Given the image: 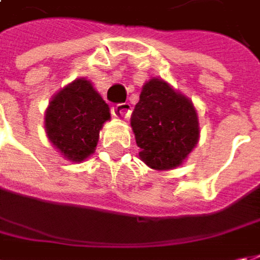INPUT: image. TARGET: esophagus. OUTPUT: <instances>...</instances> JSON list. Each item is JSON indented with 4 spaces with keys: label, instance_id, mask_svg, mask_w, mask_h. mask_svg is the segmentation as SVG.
<instances>
[{
    "label": "esophagus",
    "instance_id": "34e87169",
    "mask_svg": "<svg viewBox=\"0 0 260 260\" xmlns=\"http://www.w3.org/2000/svg\"><path fill=\"white\" fill-rule=\"evenodd\" d=\"M131 105L129 103H119L112 108V115L116 118H129L131 115Z\"/></svg>",
    "mask_w": 260,
    "mask_h": 260
}]
</instances>
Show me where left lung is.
<instances>
[{
	"mask_svg": "<svg viewBox=\"0 0 260 260\" xmlns=\"http://www.w3.org/2000/svg\"><path fill=\"white\" fill-rule=\"evenodd\" d=\"M131 126L140 147V158L154 170L180 166L199 140L193 103L160 78L144 84Z\"/></svg>",
	"mask_w": 260,
	"mask_h": 260,
	"instance_id": "8db88e82",
	"label": "left lung"
}]
</instances>
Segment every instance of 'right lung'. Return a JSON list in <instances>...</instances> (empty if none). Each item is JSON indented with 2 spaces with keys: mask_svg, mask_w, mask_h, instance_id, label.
Instances as JSON below:
<instances>
[{
  "mask_svg": "<svg viewBox=\"0 0 260 260\" xmlns=\"http://www.w3.org/2000/svg\"><path fill=\"white\" fill-rule=\"evenodd\" d=\"M109 119L108 103L88 80L78 78L52 97L45 112V129L65 158L81 163L94 152L100 129Z\"/></svg>",
  "mask_w": 260,
  "mask_h": 260,
  "instance_id": "add662e5",
  "label": "right lung"
}]
</instances>
